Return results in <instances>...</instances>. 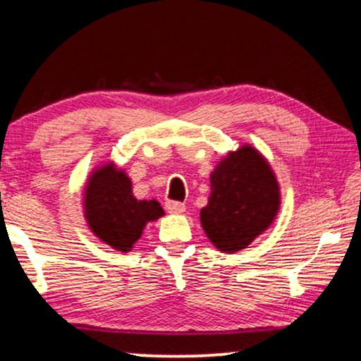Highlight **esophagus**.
I'll list each match as a JSON object with an SVG mask.
<instances>
[{"label":"esophagus","instance_id":"34e87169","mask_svg":"<svg viewBox=\"0 0 361 361\" xmlns=\"http://www.w3.org/2000/svg\"><path fill=\"white\" fill-rule=\"evenodd\" d=\"M166 210L169 213H173V215H180V213H183L186 210L185 204L181 202H175V200H169V202H166Z\"/></svg>","mask_w":361,"mask_h":361}]
</instances>
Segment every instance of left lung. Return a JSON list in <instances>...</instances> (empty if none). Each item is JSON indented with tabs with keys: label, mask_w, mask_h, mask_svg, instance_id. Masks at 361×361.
<instances>
[{
	"label": "left lung",
	"mask_w": 361,
	"mask_h": 361,
	"mask_svg": "<svg viewBox=\"0 0 361 361\" xmlns=\"http://www.w3.org/2000/svg\"><path fill=\"white\" fill-rule=\"evenodd\" d=\"M209 204L200 224L209 240L223 253L247 248L269 229L282 204L271 164L252 145L221 157L210 173Z\"/></svg>",
	"instance_id": "obj_1"
}]
</instances>
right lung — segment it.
<instances>
[{"instance_id":"1","label":"right lung","mask_w":361,"mask_h":361,"mask_svg":"<svg viewBox=\"0 0 361 361\" xmlns=\"http://www.w3.org/2000/svg\"><path fill=\"white\" fill-rule=\"evenodd\" d=\"M84 218L97 239L127 253L142 237L146 224L164 215L157 200H138L124 170L106 162L95 167L84 186Z\"/></svg>"}]
</instances>
